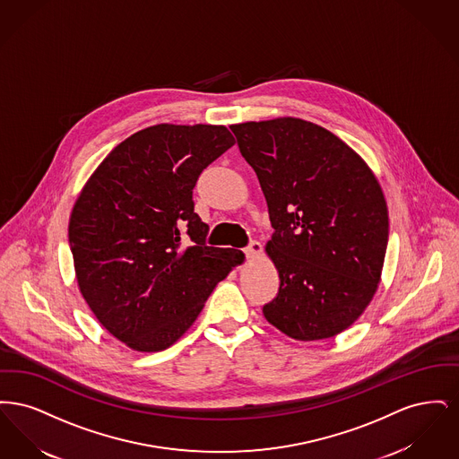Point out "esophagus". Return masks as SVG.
I'll return each instance as SVG.
<instances>
[{
	"instance_id": "1",
	"label": "esophagus",
	"mask_w": 459,
	"mask_h": 459,
	"mask_svg": "<svg viewBox=\"0 0 459 459\" xmlns=\"http://www.w3.org/2000/svg\"><path fill=\"white\" fill-rule=\"evenodd\" d=\"M262 244L258 242V240H253L246 249H244V253H246V256L249 258V260H256V258H260L262 256Z\"/></svg>"
}]
</instances>
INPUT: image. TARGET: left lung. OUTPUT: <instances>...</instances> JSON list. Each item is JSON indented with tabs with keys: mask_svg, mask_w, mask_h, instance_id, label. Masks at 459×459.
<instances>
[{
	"mask_svg": "<svg viewBox=\"0 0 459 459\" xmlns=\"http://www.w3.org/2000/svg\"><path fill=\"white\" fill-rule=\"evenodd\" d=\"M230 129L275 229L264 251L281 287L264 318L305 342L344 332L370 305L385 260L389 212L377 177L342 139L303 118Z\"/></svg>",
	"mask_w": 459,
	"mask_h": 459,
	"instance_id": "1",
	"label": "left lung"
}]
</instances>
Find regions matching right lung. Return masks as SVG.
<instances>
[{"mask_svg":"<svg viewBox=\"0 0 459 459\" xmlns=\"http://www.w3.org/2000/svg\"><path fill=\"white\" fill-rule=\"evenodd\" d=\"M223 126L158 124L132 134L77 197L68 240L75 279L98 322L127 348L167 350L196 322L244 253L204 244L199 174L234 146Z\"/></svg>","mask_w":459,"mask_h":459,"instance_id":"add662e5","label":"right lung"}]
</instances>
